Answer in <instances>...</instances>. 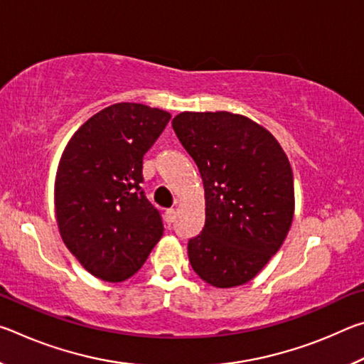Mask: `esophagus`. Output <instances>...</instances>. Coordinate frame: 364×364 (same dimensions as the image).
<instances>
[{
	"mask_svg": "<svg viewBox=\"0 0 364 364\" xmlns=\"http://www.w3.org/2000/svg\"><path fill=\"white\" fill-rule=\"evenodd\" d=\"M175 218H176V212L173 210V208H168V210L165 212V221H167V225L170 226L171 223H173Z\"/></svg>",
	"mask_w": 364,
	"mask_h": 364,
	"instance_id": "1",
	"label": "esophagus"
}]
</instances>
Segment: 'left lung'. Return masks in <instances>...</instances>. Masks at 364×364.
I'll list each match as a JSON object with an SVG mask.
<instances>
[{
  "instance_id": "8db88e82",
  "label": "left lung",
  "mask_w": 364,
  "mask_h": 364,
  "mask_svg": "<svg viewBox=\"0 0 364 364\" xmlns=\"http://www.w3.org/2000/svg\"><path fill=\"white\" fill-rule=\"evenodd\" d=\"M171 127L199 168L205 225L189 239L191 267L215 287L242 286L284 242L294 218V176L268 130L231 112H181Z\"/></svg>"
}]
</instances>
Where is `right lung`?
<instances>
[{
  "instance_id": "obj_1",
  "label": "right lung",
  "mask_w": 364,
  "mask_h": 364,
  "mask_svg": "<svg viewBox=\"0 0 364 364\" xmlns=\"http://www.w3.org/2000/svg\"><path fill=\"white\" fill-rule=\"evenodd\" d=\"M170 119L144 104H114L86 120L60 157L54 184L60 236L102 281L132 278L162 237V217L141 183L144 154Z\"/></svg>"
}]
</instances>
